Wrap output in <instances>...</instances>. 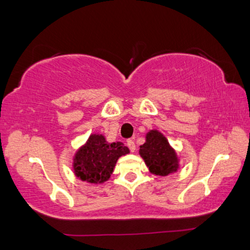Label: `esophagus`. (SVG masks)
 <instances>
[{"instance_id":"1","label":"esophagus","mask_w":250,"mask_h":250,"mask_svg":"<svg viewBox=\"0 0 250 250\" xmlns=\"http://www.w3.org/2000/svg\"><path fill=\"white\" fill-rule=\"evenodd\" d=\"M126 146L129 147V149L131 150L132 153L136 150V145H135V143H133V140H131V139L126 140Z\"/></svg>"}]
</instances>
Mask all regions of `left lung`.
I'll use <instances>...</instances> for the list:
<instances>
[{"mask_svg":"<svg viewBox=\"0 0 250 250\" xmlns=\"http://www.w3.org/2000/svg\"><path fill=\"white\" fill-rule=\"evenodd\" d=\"M140 156L153 174L165 175L178 170V157L167 139L157 130H150L146 135V142L140 146Z\"/></svg>","mask_w":250,"mask_h":250,"instance_id":"obj_1","label":"left lung"}]
</instances>
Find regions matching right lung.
I'll list each match as a JSON object with an SVG mask.
<instances>
[{"instance_id":"obj_1","label":"right lung","mask_w":250,"mask_h":250,"mask_svg":"<svg viewBox=\"0 0 250 250\" xmlns=\"http://www.w3.org/2000/svg\"><path fill=\"white\" fill-rule=\"evenodd\" d=\"M129 153L120 142L107 143L103 135H90L87 143L73 157V170L80 180L103 184L108 180L119 157Z\"/></svg>"}]
</instances>
